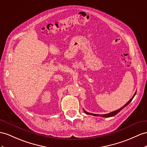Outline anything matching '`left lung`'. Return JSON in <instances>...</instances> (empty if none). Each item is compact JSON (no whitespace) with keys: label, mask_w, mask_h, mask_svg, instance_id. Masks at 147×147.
<instances>
[{"label":"left lung","mask_w":147,"mask_h":147,"mask_svg":"<svg viewBox=\"0 0 147 147\" xmlns=\"http://www.w3.org/2000/svg\"><path fill=\"white\" fill-rule=\"evenodd\" d=\"M136 93H137V91L135 92V94H134V95L133 96V97H131V99H130V100H129V102H127V104H125L124 105V106H123V107H122L121 108H120L119 109H118V110H117V111H114V112H111V113H109V114H104V115H100V114H92V113H89V112H86V111H84V112L86 113V114H88V115H94V116H100V117H113V116H114V115H115L117 114H118V113L121 111L122 109H123L124 108V107H125L128 104H129L131 100H132V99H133V98L134 97V96H135V94H136Z\"/></svg>","instance_id":"left-lung-1"}]
</instances>
